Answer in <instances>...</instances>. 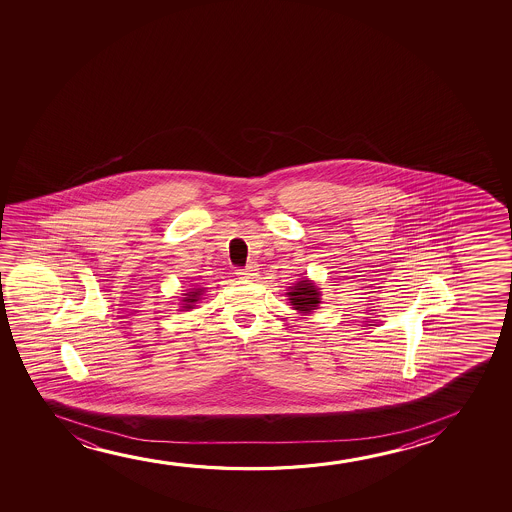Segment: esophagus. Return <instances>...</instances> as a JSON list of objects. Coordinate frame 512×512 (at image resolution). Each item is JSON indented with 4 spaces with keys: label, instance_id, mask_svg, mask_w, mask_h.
<instances>
[{
    "label": "esophagus",
    "instance_id": "1",
    "mask_svg": "<svg viewBox=\"0 0 512 512\" xmlns=\"http://www.w3.org/2000/svg\"><path fill=\"white\" fill-rule=\"evenodd\" d=\"M238 276L241 278H253V276H257V267L255 266H246L245 269H238Z\"/></svg>",
    "mask_w": 512,
    "mask_h": 512
}]
</instances>
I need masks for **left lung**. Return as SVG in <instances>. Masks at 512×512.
Wrapping results in <instances>:
<instances>
[{"label": "left lung", "instance_id": "1", "mask_svg": "<svg viewBox=\"0 0 512 512\" xmlns=\"http://www.w3.org/2000/svg\"><path fill=\"white\" fill-rule=\"evenodd\" d=\"M288 301L301 315H311L320 306V288L313 281L302 278L287 292Z\"/></svg>", "mask_w": 512, "mask_h": 512}]
</instances>
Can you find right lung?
Here are the masks:
<instances>
[{
  "instance_id": "right-lung-1",
  "label": "right lung",
  "mask_w": 512,
  "mask_h": 512,
  "mask_svg": "<svg viewBox=\"0 0 512 512\" xmlns=\"http://www.w3.org/2000/svg\"><path fill=\"white\" fill-rule=\"evenodd\" d=\"M203 292V288H194V290H190L187 294H183L185 297H183L182 308L185 309V311H189V309L194 308V304L201 299V294H203Z\"/></svg>"
}]
</instances>
